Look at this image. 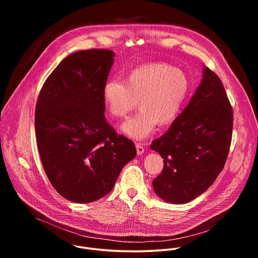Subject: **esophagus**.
I'll return each mask as SVG.
<instances>
[{
    "mask_svg": "<svg viewBox=\"0 0 258 258\" xmlns=\"http://www.w3.org/2000/svg\"><path fill=\"white\" fill-rule=\"evenodd\" d=\"M136 148H137L138 155H141V154L144 153L145 149H144V147H143V145L141 143H136Z\"/></svg>",
    "mask_w": 258,
    "mask_h": 258,
    "instance_id": "obj_1",
    "label": "esophagus"
}]
</instances>
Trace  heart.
Segmentation results:
<instances>
[{"label": "heart", "instance_id": "heart-1", "mask_svg": "<svg viewBox=\"0 0 258 258\" xmlns=\"http://www.w3.org/2000/svg\"><path fill=\"white\" fill-rule=\"evenodd\" d=\"M189 93L185 72L166 63H149L135 68L126 82L105 83L103 103L110 115L124 117L137 106L140 111L121 125V132L135 140L149 137L157 123L167 124L178 115Z\"/></svg>", "mask_w": 258, "mask_h": 258}]
</instances>
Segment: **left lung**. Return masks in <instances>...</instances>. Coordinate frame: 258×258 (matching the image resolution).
I'll return each mask as SVG.
<instances>
[{"mask_svg": "<svg viewBox=\"0 0 258 258\" xmlns=\"http://www.w3.org/2000/svg\"><path fill=\"white\" fill-rule=\"evenodd\" d=\"M233 110L222 81L206 66L187 107L150 146L163 158L153 179L156 195L172 204L203 194L223 170L230 150Z\"/></svg>", "mask_w": 258, "mask_h": 258, "instance_id": "left-lung-1", "label": "left lung"}]
</instances>
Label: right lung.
I'll list each match as a JSON object with an SVG mask.
<instances>
[{"instance_id":"right-lung-1","label":"right lung","mask_w":258,"mask_h":258,"mask_svg":"<svg viewBox=\"0 0 258 258\" xmlns=\"http://www.w3.org/2000/svg\"><path fill=\"white\" fill-rule=\"evenodd\" d=\"M114 52L72 53L45 82L35 107L41 160L55 190L76 203L94 202L111 191L135 158L134 143L105 118L102 91Z\"/></svg>"}]
</instances>
